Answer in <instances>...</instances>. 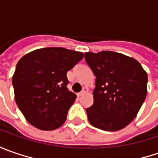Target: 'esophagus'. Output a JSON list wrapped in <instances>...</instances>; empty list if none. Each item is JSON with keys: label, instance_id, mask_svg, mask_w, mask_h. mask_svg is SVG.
I'll return each instance as SVG.
<instances>
[{"label": "esophagus", "instance_id": "1", "mask_svg": "<svg viewBox=\"0 0 158 158\" xmlns=\"http://www.w3.org/2000/svg\"><path fill=\"white\" fill-rule=\"evenodd\" d=\"M85 91H86V89H82L81 92L77 93V96H78V97H81V96H82V95L83 94V93H85Z\"/></svg>", "mask_w": 158, "mask_h": 158}]
</instances>
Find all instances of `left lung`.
Returning <instances> with one entry per match:
<instances>
[{"mask_svg":"<svg viewBox=\"0 0 158 158\" xmlns=\"http://www.w3.org/2000/svg\"><path fill=\"white\" fill-rule=\"evenodd\" d=\"M84 59L96 76L89 123L104 131L124 128L146 98L147 73L136 60L112 51L85 52Z\"/></svg>","mask_w":158,"mask_h":158,"instance_id":"obj_1","label":"left lung"}]
</instances>
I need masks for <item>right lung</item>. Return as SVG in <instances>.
I'll use <instances>...</instances> for the list:
<instances>
[{
    "mask_svg": "<svg viewBox=\"0 0 158 158\" xmlns=\"http://www.w3.org/2000/svg\"><path fill=\"white\" fill-rule=\"evenodd\" d=\"M82 58V52L46 47L20 59L12 84L16 105L30 124L41 130H54L65 122L76 98L67 87V73Z\"/></svg>",
    "mask_w": 158,
    "mask_h": 158,
    "instance_id": "1",
    "label": "right lung"
}]
</instances>
